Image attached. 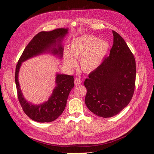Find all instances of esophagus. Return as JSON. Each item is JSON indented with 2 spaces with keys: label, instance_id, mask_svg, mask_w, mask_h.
<instances>
[{
  "label": "esophagus",
  "instance_id": "obj_1",
  "mask_svg": "<svg viewBox=\"0 0 154 154\" xmlns=\"http://www.w3.org/2000/svg\"><path fill=\"white\" fill-rule=\"evenodd\" d=\"M82 83V80L80 78H76L75 80H74V84L76 85H79Z\"/></svg>",
  "mask_w": 154,
  "mask_h": 154
}]
</instances>
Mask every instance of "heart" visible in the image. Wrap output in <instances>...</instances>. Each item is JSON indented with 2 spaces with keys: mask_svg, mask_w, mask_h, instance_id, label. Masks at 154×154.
I'll return each mask as SVG.
<instances>
[{
  "mask_svg": "<svg viewBox=\"0 0 154 154\" xmlns=\"http://www.w3.org/2000/svg\"><path fill=\"white\" fill-rule=\"evenodd\" d=\"M109 49V44L103 39L92 36H80L74 38L69 50L63 52L64 65L73 70L78 66L76 59L80 58V66L84 71L91 72L103 62Z\"/></svg>",
  "mask_w": 154,
  "mask_h": 154,
  "instance_id": "heart-1",
  "label": "heart"
}]
</instances>
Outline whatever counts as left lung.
<instances>
[{"label": "left lung", "mask_w": 154, "mask_h": 154, "mask_svg": "<svg viewBox=\"0 0 154 154\" xmlns=\"http://www.w3.org/2000/svg\"><path fill=\"white\" fill-rule=\"evenodd\" d=\"M109 57L86 78L85 103L92 113L111 118L127 106L134 92L136 67L134 55L118 32Z\"/></svg>", "instance_id": "8db88e82"}]
</instances>
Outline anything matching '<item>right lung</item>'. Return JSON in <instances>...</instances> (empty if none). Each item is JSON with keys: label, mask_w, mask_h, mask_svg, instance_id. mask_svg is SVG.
<instances>
[{"label": "right lung", "mask_w": 154, "mask_h": 154, "mask_svg": "<svg viewBox=\"0 0 154 154\" xmlns=\"http://www.w3.org/2000/svg\"><path fill=\"white\" fill-rule=\"evenodd\" d=\"M67 34L68 29L66 28L38 32L27 44L17 65L15 80L18 98L26 114L35 122H53L62 114L66 108L69 93L74 87V79L73 76L57 73L56 86L48 100L38 105L32 104L24 97L18 82V73L22 63L42 54H51L62 59L64 49L62 43Z\"/></svg>", "instance_id": "add662e5"}]
</instances>
